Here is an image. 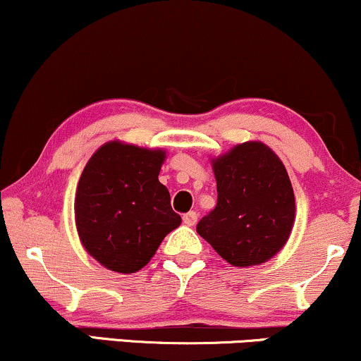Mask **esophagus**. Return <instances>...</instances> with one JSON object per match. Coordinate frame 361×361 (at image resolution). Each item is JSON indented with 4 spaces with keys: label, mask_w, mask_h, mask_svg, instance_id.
Here are the masks:
<instances>
[{
    "label": "esophagus",
    "mask_w": 361,
    "mask_h": 361,
    "mask_svg": "<svg viewBox=\"0 0 361 361\" xmlns=\"http://www.w3.org/2000/svg\"><path fill=\"white\" fill-rule=\"evenodd\" d=\"M182 221H184V224H188V226H194L195 222H197V214H195L194 211L185 212V214L182 216Z\"/></svg>",
    "instance_id": "1"
}]
</instances>
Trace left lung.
<instances>
[{"label":"left lung","mask_w":361,"mask_h":361,"mask_svg":"<svg viewBox=\"0 0 361 361\" xmlns=\"http://www.w3.org/2000/svg\"><path fill=\"white\" fill-rule=\"evenodd\" d=\"M217 204L197 233L234 266L268 261L295 221V194L283 162L261 142H246L212 162Z\"/></svg>","instance_id":"left-lung-1"}]
</instances>
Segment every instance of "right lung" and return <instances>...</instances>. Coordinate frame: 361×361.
<instances>
[{"label": "right lung", "mask_w": 361, "mask_h": 361, "mask_svg": "<svg viewBox=\"0 0 361 361\" xmlns=\"http://www.w3.org/2000/svg\"><path fill=\"white\" fill-rule=\"evenodd\" d=\"M162 150L120 142L100 147L83 169L75 221L88 255L117 273L144 268L180 224L171 194L159 182Z\"/></svg>", "instance_id": "obj_1"}]
</instances>
